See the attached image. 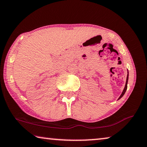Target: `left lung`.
<instances>
[{
  "label": "left lung",
  "instance_id": "left-lung-1",
  "mask_svg": "<svg viewBox=\"0 0 147 147\" xmlns=\"http://www.w3.org/2000/svg\"><path fill=\"white\" fill-rule=\"evenodd\" d=\"M128 76H129V74H128V72H127V78H126V82H125V87L124 88V90H123V92L122 93V94L120 95V96L119 97V98L118 99V100H119L120 98H122V97H123V95H124V94L125 93V92H126L127 90V82H128Z\"/></svg>",
  "mask_w": 147,
  "mask_h": 147
}]
</instances>
